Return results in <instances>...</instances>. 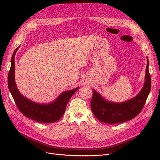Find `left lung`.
Masks as SVG:
<instances>
[{"instance_id": "obj_1", "label": "left lung", "mask_w": 160, "mask_h": 160, "mask_svg": "<svg viewBox=\"0 0 160 160\" xmlns=\"http://www.w3.org/2000/svg\"><path fill=\"white\" fill-rule=\"evenodd\" d=\"M151 90V77L149 72V60L142 89L134 98L123 102L115 103L105 99L95 89L91 101L92 112L100 122L106 123H119L133 119L141 112Z\"/></svg>"}]
</instances>
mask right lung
<instances>
[{
  "label": "right lung",
  "instance_id": "right-lung-1",
  "mask_svg": "<svg viewBox=\"0 0 160 160\" xmlns=\"http://www.w3.org/2000/svg\"><path fill=\"white\" fill-rule=\"evenodd\" d=\"M19 47L20 46L14 51L11 58V69L8 75V89L19 111L27 118L41 123L55 122L63 115L67 103L79 88L63 91L54 101L48 103H37L25 98L18 91L14 77V57Z\"/></svg>",
  "mask_w": 160,
  "mask_h": 160
}]
</instances>
